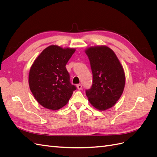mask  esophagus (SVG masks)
<instances>
[{"label":"esophagus","mask_w":157,"mask_h":157,"mask_svg":"<svg viewBox=\"0 0 157 157\" xmlns=\"http://www.w3.org/2000/svg\"><path fill=\"white\" fill-rule=\"evenodd\" d=\"M77 87L78 90H81V89H82V85H81V84H77Z\"/></svg>","instance_id":"1"}]
</instances>
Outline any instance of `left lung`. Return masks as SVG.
<instances>
[{
	"mask_svg": "<svg viewBox=\"0 0 157 157\" xmlns=\"http://www.w3.org/2000/svg\"><path fill=\"white\" fill-rule=\"evenodd\" d=\"M93 75L91 88L86 94L90 104L99 111L113 107L124 91V69L115 52L105 45L90 46L85 50Z\"/></svg>",
	"mask_w": 157,
	"mask_h": 157,
	"instance_id": "obj_1",
	"label": "left lung"
}]
</instances>
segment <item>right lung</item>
Listing matches in <instances>:
<instances>
[{
	"instance_id": "1",
	"label": "right lung",
	"mask_w": 157,
	"mask_h": 157,
	"mask_svg": "<svg viewBox=\"0 0 157 157\" xmlns=\"http://www.w3.org/2000/svg\"><path fill=\"white\" fill-rule=\"evenodd\" d=\"M74 48L50 45L32 64L29 73V86L37 102L50 110L65 106L76 87L69 82L65 65L75 53Z\"/></svg>"
}]
</instances>
